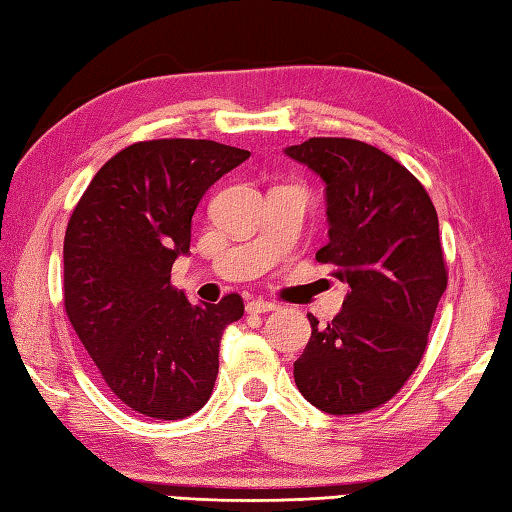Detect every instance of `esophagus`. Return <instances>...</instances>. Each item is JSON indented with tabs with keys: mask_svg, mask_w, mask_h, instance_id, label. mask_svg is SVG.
Segmentation results:
<instances>
[{
	"mask_svg": "<svg viewBox=\"0 0 512 512\" xmlns=\"http://www.w3.org/2000/svg\"><path fill=\"white\" fill-rule=\"evenodd\" d=\"M245 310H247L249 314H265V312L276 310V305L269 303V301H249Z\"/></svg>",
	"mask_w": 512,
	"mask_h": 512,
	"instance_id": "1",
	"label": "esophagus"
}]
</instances>
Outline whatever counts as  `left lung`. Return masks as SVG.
<instances>
[{
    "instance_id": "left-lung-1",
    "label": "left lung",
    "mask_w": 512,
    "mask_h": 512,
    "mask_svg": "<svg viewBox=\"0 0 512 512\" xmlns=\"http://www.w3.org/2000/svg\"><path fill=\"white\" fill-rule=\"evenodd\" d=\"M325 182L330 243L316 252L345 283L327 325L294 363L303 397L327 414H361L390 401L417 370L448 274L435 205L412 173L381 149L350 138L287 147Z\"/></svg>"
}]
</instances>
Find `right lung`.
Wrapping results in <instances>:
<instances>
[{
    "label": "right lung",
    "instance_id": "add662e5",
    "mask_svg": "<svg viewBox=\"0 0 512 512\" xmlns=\"http://www.w3.org/2000/svg\"><path fill=\"white\" fill-rule=\"evenodd\" d=\"M249 158L214 140L136 142L86 187L64 236V307L124 406L185 419L211 397L220 339L243 298L189 303L171 267L189 254L191 216L207 189Z\"/></svg>",
    "mask_w": 512,
    "mask_h": 512
}]
</instances>
